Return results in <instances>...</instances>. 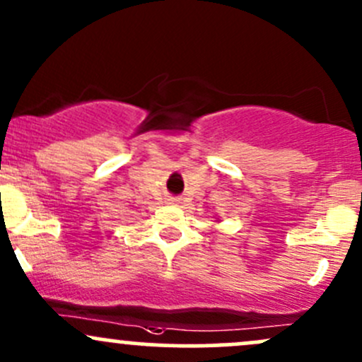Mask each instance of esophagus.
Returning <instances> with one entry per match:
<instances>
[{
  "label": "esophagus",
  "instance_id": "34e87169",
  "mask_svg": "<svg viewBox=\"0 0 362 362\" xmlns=\"http://www.w3.org/2000/svg\"><path fill=\"white\" fill-rule=\"evenodd\" d=\"M165 202H167V204H169V205H177V204H181L180 198H176V197H169Z\"/></svg>",
  "mask_w": 362,
  "mask_h": 362
}]
</instances>
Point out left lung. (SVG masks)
<instances>
[{"label": "left lung", "mask_w": 362, "mask_h": 362, "mask_svg": "<svg viewBox=\"0 0 362 362\" xmlns=\"http://www.w3.org/2000/svg\"><path fill=\"white\" fill-rule=\"evenodd\" d=\"M216 223H219V221H216Z\"/></svg>", "instance_id": "1"}]
</instances>
